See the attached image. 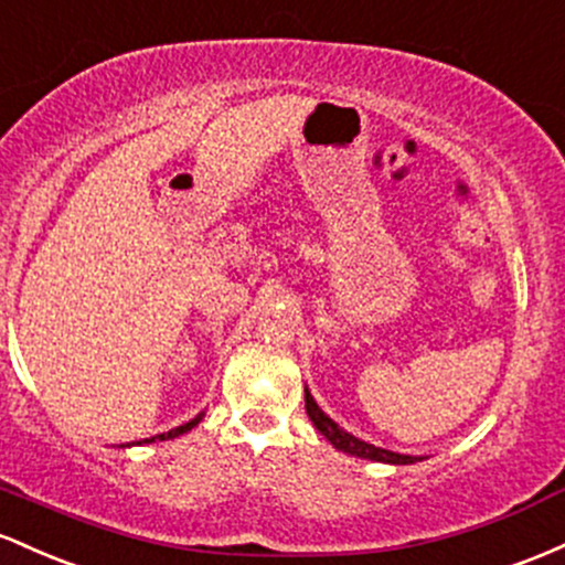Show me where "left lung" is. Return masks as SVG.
<instances>
[{"mask_svg":"<svg viewBox=\"0 0 565 565\" xmlns=\"http://www.w3.org/2000/svg\"><path fill=\"white\" fill-rule=\"evenodd\" d=\"M303 401H307V414L312 424L317 427V433L326 435V440L331 443L335 451H344L350 456H360V459H371V461H384V465H416L422 461V456H411V454H397V451H386V448L373 446V443L360 440L352 433H347L344 427H339L320 405L315 403L312 392L303 386Z\"/></svg>","mask_w":565,"mask_h":565,"instance_id":"left-lung-1","label":"left lung"}]
</instances>
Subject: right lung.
<instances>
[{
  "mask_svg": "<svg viewBox=\"0 0 565 565\" xmlns=\"http://www.w3.org/2000/svg\"><path fill=\"white\" fill-rule=\"evenodd\" d=\"M202 416H205V411H202V414L194 416L192 422L181 424V427L170 429V433H162V435H154V437H146V440H141V443H154V440H173V437H179V435H183V433H189V429H194V427H198V424L202 422ZM141 443H128V446H122V448H130V446H141Z\"/></svg>",
  "mask_w": 565,
  "mask_h": 565,
  "instance_id": "obj_1",
  "label": "right lung"
}]
</instances>
